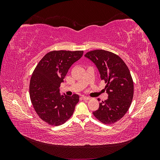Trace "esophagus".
<instances>
[{
  "label": "esophagus",
  "instance_id": "esophagus-1",
  "mask_svg": "<svg viewBox=\"0 0 160 160\" xmlns=\"http://www.w3.org/2000/svg\"><path fill=\"white\" fill-rule=\"evenodd\" d=\"M82 99H83V100H89L90 99L89 97H85V96H82Z\"/></svg>",
  "mask_w": 160,
  "mask_h": 160
}]
</instances>
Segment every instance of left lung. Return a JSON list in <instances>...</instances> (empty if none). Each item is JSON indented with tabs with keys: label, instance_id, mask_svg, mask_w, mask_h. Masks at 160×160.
I'll return each mask as SVG.
<instances>
[{
	"label": "left lung",
	"instance_id": "obj_1",
	"mask_svg": "<svg viewBox=\"0 0 160 160\" xmlns=\"http://www.w3.org/2000/svg\"><path fill=\"white\" fill-rule=\"evenodd\" d=\"M85 57L96 65L108 93V99L101 101L93 115L106 125L118 122L129 109L133 97V81L128 66L118 55L103 49L89 51Z\"/></svg>",
	"mask_w": 160,
	"mask_h": 160
}]
</instances>
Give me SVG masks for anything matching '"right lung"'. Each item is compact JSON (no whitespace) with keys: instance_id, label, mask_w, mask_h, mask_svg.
Instances as JSON below:
<instances>
[{"instance_id":"1","label":"right lung","mask_w":160,"mask_h":160,"mask_svg":"<svg viewBox=\"0 0 160 160\" xmlns=\"http://www.w3.org/2000/svg\"><path fill=\"white\" fill-rule=\"evenodd\" d=\"M83 54V51H52L42 58L33 71L29 85L30 98L43 122L59 126L73 114L79 96L61 95L59 88L71 66Z\"/></svg>"}]
</instances>
